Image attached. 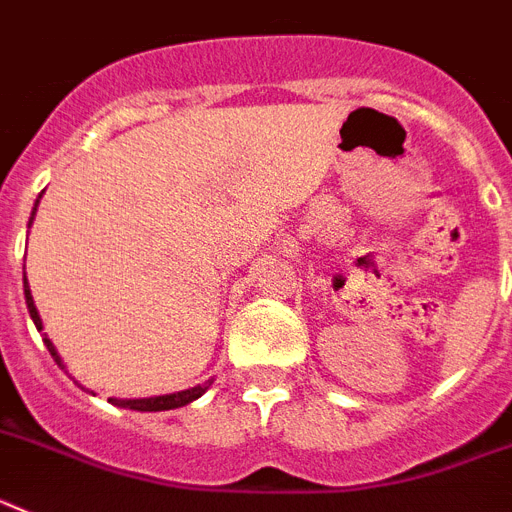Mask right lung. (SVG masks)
<instances>
[{
    "mask_svg": "<svg viewBox=\"0 0 512 512\" xmlns=\"http://www.w3.org/2000/svg\"><path fill=\"white\" fill-rule=\"evenodd\" d=\"M23 289H25V304H28V312L30 317H33V322H36V328L41 330L44 325H41V317H38V309L36 304H33V296H30V289H28V278L23 281ZM46 349H49V354L54 356V362L62 367V359H59L57 349H54V343L49 341V338H44ZM208 390V382L205 385H197V388H190V390H182V393H171V395H158V398H140V401H117V398H109L114 406H122V409H132V411H169V409H179V406H187V403H192L195 398H200V395Z\"/></svg>",
    "mask_w": 512,
    "mask_h": 512,
    "instance_id": "right-lung-1",
    "label": "right lung"
}]
</instances>
